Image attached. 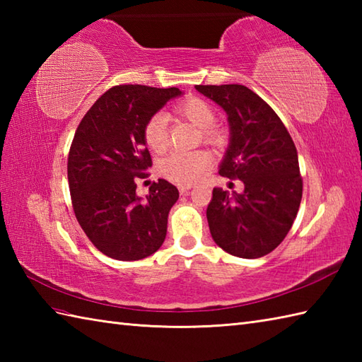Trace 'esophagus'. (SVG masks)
I'll list each match as a JSON object with an SVG mask.
<instances>
[{
	"instance_id": "34e87169",
	"label": "esophagus",
	"mask_w": 362,
	"mask_h": 362,
	"mask_svg": "<svg viewBox=\"0 0 362 362\" xmlns=\"http://www.w3.org/2000/svg\"><path fill=\"white\" fill-rule=\"evenodd\" d=\"M189 189H191V185H180V187H179L180 194H188Z\"/></svg>"
}]
</instances>
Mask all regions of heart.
Instances as JSON below:
<instances>
[{
    "label": "heart",
    "mask_w": 362,
    "mask_h": 362,
    "mask_svg": "<svg viewBox=\"0 0 362 362\" xmlns=\"http://www.w3.org/2000/svg\"><path fill=\"white\" fill-rule=\"evenodd\" d=\"M182 117L199 129H204L206 140H214V132L210 129L214 122V113L211 107L199 98H189L177 107ZM144 141L152 151L161 152L168 146V115L163 112L153 113L144 126ZM210 156L204 151L191 152H173L171 156L161 163V173L174 183L189 185L209 171Z\"/></svg>",
    "instance_id": "heart-1"
}]
</instances>
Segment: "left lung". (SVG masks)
Instances as JSON below:
<instances>
[{"label":"left lung","instance_id":"obj_1","mask_svg":"<svg viewBox=\"0 0 362 362\" xmlns=\"http://www.w3.org/2000/svg\"><path fill=\"white\" fill-rule=\"evenodd\" d=\"M227 113L230 138L219 174L244 183L243 193L213 188L210 233L222 250L259 258L288 235L302 201L296 144L271 107L244 86H196Z\"/></svg>","mask_w":362,"mask_h":362}]
</instances>
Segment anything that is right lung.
Returning <instances> with one entry per match:
<instances>
[{
	"mask_svg": "<svg viewBox=\"0 0 362 362\" xmlns=\"http://www.w3.org/2000/svg\"><path fill=\"white\" fill-rule=\"evenodd\" d=\"M182 95L174 87H113L91 105L76 130L68 156L73 209L88 240L107 257L143 259L165 241L179 189L158 179L141 197L135 179L152 166L146 122Z\"/></svg>",
	"mask_w": 362,
	"mask_h": 362,
	"instance_id": "right-lung-1",
	"label": "right lung"
}]
</instances>
